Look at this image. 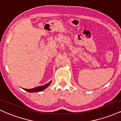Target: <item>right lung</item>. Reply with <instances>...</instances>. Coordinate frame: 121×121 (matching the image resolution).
Returning <instances> with one entry per match:
<instances>
[{
  "instance_id": "add662e5",
  "label": "right lung",
  "mask_w": 121,
  "mask_h": 121,
  "mask_svg": "<svg viewBox=\"0 0 121 121\" xmlns=\"http://www.w3.org/2000/svg\"><path fill=\"white\" fill-rule=\"evenodd\" d=\"M52 82V81H50L49 82H48V84L44 85L43 86H37L35 87V88H32V89H24L23 88V89L25 90L26 91H28V92L30 93H34V92H39V91H44L45 89H46L47 87H48L49 86V85L51 84V83Z\"/></svg>"
}]
</instances>
